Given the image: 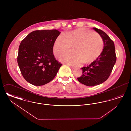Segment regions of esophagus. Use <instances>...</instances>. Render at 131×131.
Here are the masks:
<instances>
[{
	"instance_id": "34e87169",
	"label": "esophagus",
	"mask_w": 131,
	"mask_h": 131,
	"mask_svg": "<svg viewBox=\"0 0 131 131\" xmlns=\"http://www.w3.org/2000/svg\"><path fill=\"white\" fill-rule=\"evenodd\" d=\"M70 68L71 69H72V70H74V69H75V67H72V66H70Z\"/></svg>"
}]
</instances>
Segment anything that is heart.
<instances>
[{"mask_svg":"<svg viewBox=\"0 0 131 131\" xmlns=\"http://www.w3.org/2000/svg\"><path fill=\"white\" fill-rule=\"evenodd\" d=\"M103 41L97 33L83 28L68 31L66 34H61L53 46L56 56L71 50L73 46V52L62 54L61 61L78 66L81 63H91L100 56L103 49Z\"/></svg>","mask_w":131,"mask_h":131,"instance_id":"1","label":"heart"}]
</instances>
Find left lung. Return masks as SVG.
<instances>
[{"label":"left lung","instance_id":"left-lung-1","mask_svg":"<svg viewBox=\"0 0 131 131\" xmlns=\"http://www.w3.org/2000/svg\"><path fill=\"white\" fill-rule=\"evenodd\" d=\"M102 37L104 48L98 57L87 67L82 68L81 77L78 80L82 84L93 86L102 84L106 81L112 71L116 61L114 44L109 36L97 28H93Z\"/></svg>","mask_w":131,"mask_h":131}]
</instances>
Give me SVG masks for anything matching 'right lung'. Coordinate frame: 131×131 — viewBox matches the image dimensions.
<instances>
[{
    "instance_id": "obj_1",
    "label": "right lung",
    "mask_w": 131,
    "mask_h": 131,
    "mask_svg": "<svg viewBox=\"0 0 131 131\" xmlns=\"http://www.w3.org/2000/svg\"><path fill=\"white\" fill-rule=\"evenodd\" d=\"M60 32L56 29L32 31L19 46L18 63L25 80L43 85L56 77L62 64L56 60L53 47Z\"/></svg>"
}]
</instances>
